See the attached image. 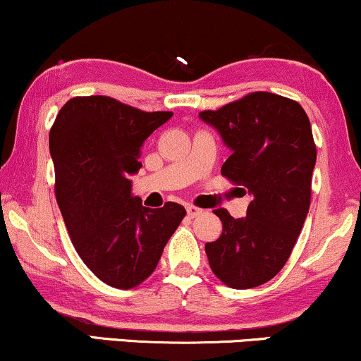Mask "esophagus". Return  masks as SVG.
<instances>
[{"label": "esophagus", "instance_id": "1", "mask_svg": "<svg viewBox=\"0 0 361 361\" xmlns=\"http://www.w3.org/2000/svg\"><path fill=\"white\" fill-rule=\"evenodd\" d=\"M186 214H188V217L195 219L202 214V209H197V207H193V205H186Z\"/></svg>", "mask_w": 361, "mask_h": 361}]
</instances>
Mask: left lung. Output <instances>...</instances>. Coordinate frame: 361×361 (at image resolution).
<instances>
[{
    "label": "left lung",
    "mask_w": 361,
    "mask_h": 361,
    "mask_svg": "<svg viewBox=\"0 0 361 361\" xmlns=\"http://www.w3.org/2000/svg\"><path fill=\"white\" fill-rule=\"evenodd\" d=\"M198 117L231 149L222 175L251 195L246 217L214 210L222 234L205 244L207 258L229 287H258L287 263L307 217L317 156L309 117L297 102L267 91Z\"/></svg>",
    "instance_id": "left-lung-1"
}]
</instances>
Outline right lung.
Returning a JSON list of instances; mask_svg holds the SVG:
<instances>
[{
  "instance_id": "add662e5",
  "label": "right lung",
  "mask_w": 361,
  "mask_h": 361,
  "mask_svg": "<svg viewBox=\"0 0 361 361\" xmlns=\"http://www.w3.org/2000/svg\"><path fill=\"white\" fill-rule=\"evenodd\" d=\"M173 111H142L109 97L71 98L49 134L56 198L78 255L115 288L137 287L156 270L186 210L147 209L132 195L140 147Z\"/></svg>"
}]
</instances>
